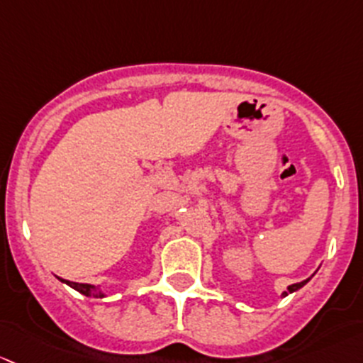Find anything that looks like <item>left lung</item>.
<instances>
[{"mask_svg":"<svg viewBox=\"0 0 363 363\" xmlns=\"http://www.w3.org/2000/svg\"><path fill=\"white\" fill-rule=\"evenodd\" d=\"M308 281H309V278H308V279H304V281H301V283H294V285H290V286H289V292H283V297H285V295H289V294L295 292V290L302 289V286H304L306 283H308Z\"/></svg>","mask_w":363,"mask_h":363,"instance_id":"8db88e82","label":"left lung"}]
</instances>
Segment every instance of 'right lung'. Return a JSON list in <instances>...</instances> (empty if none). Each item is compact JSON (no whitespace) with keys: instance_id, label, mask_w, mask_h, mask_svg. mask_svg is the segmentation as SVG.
<instances>
[{"instance_id":"right-lung-1","label":"right lung","mask_w":363,"mask_h":363,"mask_svg":"<svg viewBox=\"0 0 363 363\" xmlns=\"http://www.w3.org/2000/svg\"><path fill=\"white\" fill-rule=\"evenodd\" d=\"M61 281L68 283L71 289L78 290L80 294L87 295V297H104V294L101 292L99 289H96L94 285H87V283H74V281H66V279H61Z\"/></svg>"}]
</instances>
